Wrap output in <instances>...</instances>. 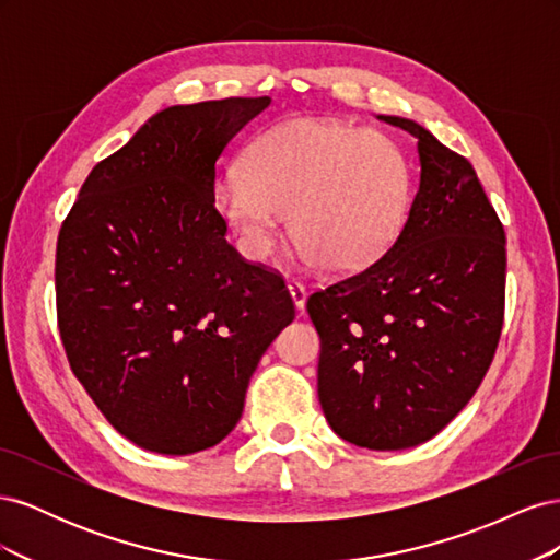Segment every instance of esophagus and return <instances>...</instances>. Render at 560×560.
Here are the masks:
<instances>
[{
	"label": "esophagus",
	"instance_id": "obj_1",
	"mask_svg": "<svg viewBox=\"0 0 560 560\" xmlns=\"http://www.w3.org/2000/svg\"><path fill=\"white\" fill-rule=\"evenodd\" d=\"M287 290H290V294H292L294 306H296L299 311H303V306H306V296H308L306 287H303V284L296 282V280H290V282H287Z\"/></svg>",
	"mask_w": 560,
	"mask_h": 560
}]
</instances>
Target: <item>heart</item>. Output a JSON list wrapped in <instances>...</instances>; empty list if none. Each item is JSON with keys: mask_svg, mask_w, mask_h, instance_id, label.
<instances>
[{"mask_svg": "<svg viewBox=\"0 0 560 560\" xmlns=\"http://www.w3.org/2000/svg\"><path fill=\"white\" fill-rule=\"evenodd\" d=\"M411 198V167L378 130L290 118L249 142L241 173L212 189L217 217L252 259L276 249L284 214L296 247L327 273H358L395 243Z\"/></svg>", "mask_w": 560, "mask_h": 560, "instance_id": "1", "label": "heart"}]
</instances>
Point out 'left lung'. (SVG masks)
I'll use <instances>...</instances> for the list:
<instances>
[{
	"label": "left lung",
	"instance_id": "left-lung-1",
	"mask_svg": "<svg viewBox=\"0 0 560 560\" xmlns=\"http://www.w3.org/2000/svg\"><path fill=\"white\" fill-rule=\"evenodd\" d=\"M420 184L389 249L308 296L317 397L331 430L371 451L428 442L463 411L504 319V229L471 163L411 118Z\"/></svg>",
	"mask_w": 560,
	"mask_h": 560
}]
</instances>
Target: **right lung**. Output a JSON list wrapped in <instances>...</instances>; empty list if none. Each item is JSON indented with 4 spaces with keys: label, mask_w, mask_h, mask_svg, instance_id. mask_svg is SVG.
I'll use <instances>...</instances> for the list:
<instances>
[{
    "label": "right lung",
    "mask_w": 560,
    "mask_h": 560,
    "mask_svg": "<svg viewBox=\"0 0 560 560\" xmlns=\"http://www.w3.org/2000/svg\"><path fill=\"white\" fill-rule=\"evenodd\" d=\"M268 105L226 97L154 114L93 167L62 222L67 360L109 425L147 451L222 442L261 354L294 319L282 276L245 261L212 208L226 144Z\"/></svg>",
    "instance_id": "1"
}]
</instances>
